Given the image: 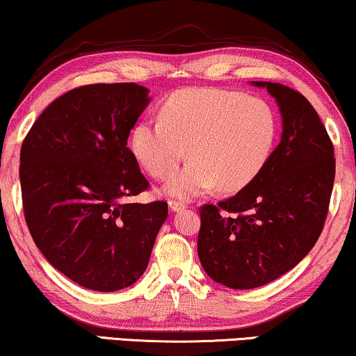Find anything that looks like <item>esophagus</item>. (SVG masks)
<instances>
[{"label":"esophagus","mask_w":356,"mask_h":356,"mask_svg":"<svg viewBox=\"0 0 356 356\" xmlns=\"http://www.w3.org/2000/svg\"><path fill=\"white\" fill-rule=\"evenodd\" d=\"M169 209L174 213H179L185 209V203L184 202H179V200H169Z\"/></svg>","instance_id":"34e87169"}]
</instances>
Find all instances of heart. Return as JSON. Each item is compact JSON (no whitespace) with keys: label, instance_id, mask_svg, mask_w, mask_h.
<instances>
[{"label":"heart","instance_id":"1","mask_svg":"<svg viewBox=\"0 0 356 356\" xmlns=\"http://www.w3.org/2000/svg\"><path fill=\"white\" fill-rule=\"evenodd\" d=\"M279 118L263 98L221 88H187L163 104L161 119L135 124L130 148L154 179L184 171L164 185V193L193 198L218 187L238 192L252 184L276 148Z\"/></svg>","mask_w":356,"mask_h":356}]
</instances>
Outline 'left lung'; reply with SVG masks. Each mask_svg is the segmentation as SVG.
<instances>
[{"mask_svg": "<svg viewBox=\"0 0 356 356\" xmlns=\"http://www.w3.org/2000/svg\"><path fill=\"white\" fill-rule=\"evenodd\" d=\"M252 83L276 99L280 142L252 184L200 208V263L230 289L261 287L307 257L324 227L335 177L332 142L312 103L282 83Z\"/></svg>", "mask_w": 356, "mask_h": 356, "instance_id": "left-lung-1", "label": "left lung"}]
</instances>
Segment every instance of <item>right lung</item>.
<instances>
[{
	"label": "right lung",
	"instance_id": "add662e5",
	"mask_svg": "<svg viewBox=\"0 0 356 356\" xmlns=\"http://www.w3.org/2000/svg\"><path fill=\"white\" fill-rule=\"evenodd\" d=\"M137 83H93L54 99L21 148L24 214L43 257L97 292L126 289L145 273L168 203H130L148 188L127 148L148 106Z\"/></svg>",
	"mask_w": 356,
	"mask_h": 356
}]
</instances>
